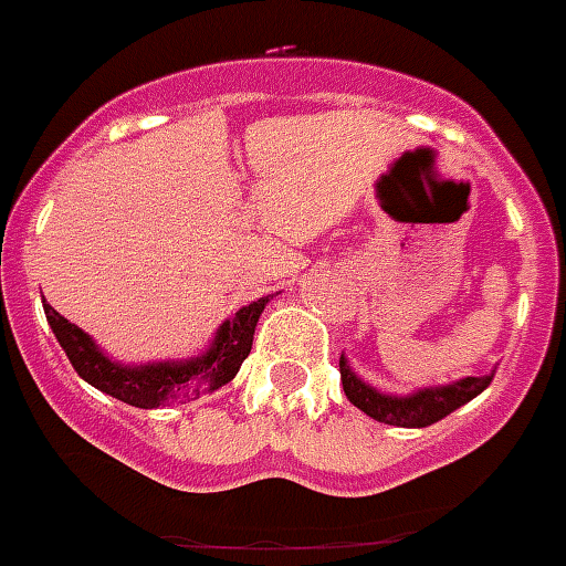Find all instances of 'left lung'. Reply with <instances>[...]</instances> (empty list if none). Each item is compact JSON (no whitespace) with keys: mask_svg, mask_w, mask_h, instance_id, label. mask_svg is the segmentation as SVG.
<instances>
[{"mask_svg":"<svg viewBox=\"0 0 566 566\" xmlns=\"http://www.w3.org/2000/svg\"><path fill=\"white\" fill-rule=\"evenodd\" d=\"M493 374L496 371L484 374V377H462L448 385H424L411 394H385L371 382H365L352 368L348 357L339 354V379H343L348 402L357 405L359 411L377 422L397 424V428H428V424L439 422L457 408L468 405L473 397H479L493 382Z\"/></svg>","mask_w":566,"mask_h":566,"instance_id":"left-lung-1","label":"left lung"}]
</instances>
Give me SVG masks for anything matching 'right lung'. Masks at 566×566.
<instances>
[{"label":"right lung","mask_w":566,"mask_h":566,"mask_svg":"<svg viewBox=\"0 0 566 566\" xmlns=\"http://www.w3.org/2000/svg\"><path fill=\"white\" fill-rule=\"evenodd\" d=\"M269 300L272 294L254 300L234 312V317L223 319L212 343L201 354L189 359H161V363L113 359L107 352H102L96 339L82 332L76 323L64 319L50 303H44V314L59 345L84 382L135 408H161L167 402H189L232 382L243 359L252 352L254 326Z\"/></svg>","instance_id":"1"}]
</instances>
